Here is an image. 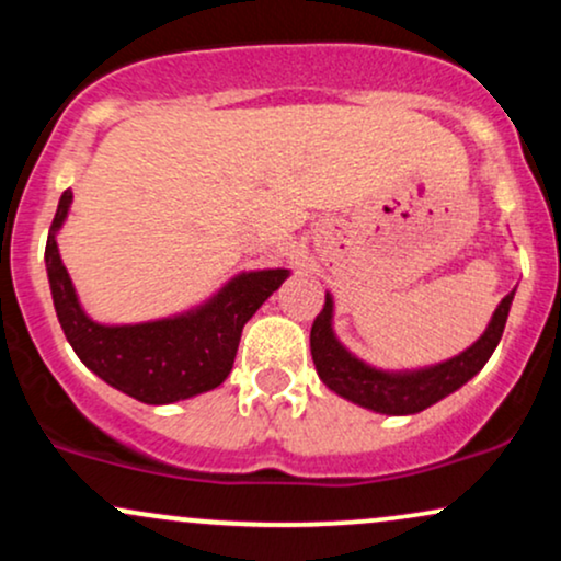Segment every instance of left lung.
Instances as JSON below:
<instances>
[{"label": "left lung", "mask_w": 561, "mask_h": 561, "mask_svg": "<svg viewBox=\"0 0 561 561\" xmlns=\"http://www.w3.org/2000/svg\"><path fill=\"white\" fill-rule=\"evenodd\" d=\"M514 293H508L495 308L491 324L482 332V337L474 345H469L465 353L448 358V362L427 366L416 371H382L375 366L358 362L347 347H343L332 332V298L327 293L324 308L311 327V356L317 364L321 382L327 388L347 398V401L364 405V409L379 411V414H416L427 405L440 401L469 382L488 358L493 356L501 334H504L508 308H512Z\"/></svg>", "instance_id": "8db88e82"}]
</instances>
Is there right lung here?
<instances>
[{"instance_id":"obj_1","label":"right lung","mask_w":561,"mask_h":561,"mask_svg":"<svg viewBox=\"0 0 561 561\" xmlns=\"http://www.w3.org/2000/svg\"><path fill=\"white\" fill-rule=\"evenodd\" d=\"M70 199L73 192H62L49 227L44 261L57 319L76 356L96 377L141 403H173L218 388L234 364L242 327L287 279V268L234 276L221 293L182 317L121 327L96 324L83 313L76 298L73 282L62 266L55 240L68 216Z\"/></svg>"}]
</instances>
